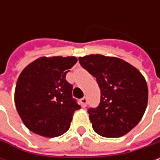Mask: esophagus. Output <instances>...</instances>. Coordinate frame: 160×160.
<instances>
[{
  "label": "esophagus",
  "instance_id": "34e87169",
  "mask_svg": "<svg viewBox=\"0 0 160 160\" xmlns=\"http://www.w3.org/2000/svg\"><path fill=\"white\" fill-rule=\"evenodd\" d=\"M80 105H81L82 108L86 107V105H87V98L86 97H83V98L80 99Z\"/></svg>",
  "mask_w": 160,
  "mask_h": 160
}]
</instances>
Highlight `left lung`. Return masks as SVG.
Wrapping results in <instances>:
<instances>
[{
  "instance_id": "obj_1",
  "label": "left lung",
  "mask_w": 160,
  "mask_h": 160,
  "mask_svg": "<svg viewBox=\"0 0 160 160\" xmlns=\"http://www.w3.org/2000/svg\"><path fill=\"white\" fill-rule=\"evenodd\" d=\"M79 61L96 78L101 90L98 108L88 110L93 131L108 138L127 134L139 123L147 107L144 77L136 68L114 56L90 54L79 57Z\"/></svg>"
}]
</instances>
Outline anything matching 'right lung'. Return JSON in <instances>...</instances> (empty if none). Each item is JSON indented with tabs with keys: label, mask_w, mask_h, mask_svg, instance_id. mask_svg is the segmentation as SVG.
<instances>
[{
	"label": "right lung",
	"mask_w": 160,
	"mask_h": 160,
	"mask_svg": "<svg viewBox=\"0 0 160 160\" xmlns=\"http://www.w3.org/2000/svg\"><path fill=\"white\" fill-rule=\"evenodd\" d=\"M77 61L75 56H42L22 70L16 81L15 104L29 131L52 138L69 129L80 106L72 98L73 86L66 75Z\"/></svg>",
	"instance_id": "add662e5"
}]
</instances>
